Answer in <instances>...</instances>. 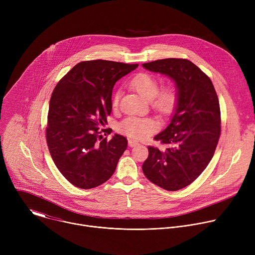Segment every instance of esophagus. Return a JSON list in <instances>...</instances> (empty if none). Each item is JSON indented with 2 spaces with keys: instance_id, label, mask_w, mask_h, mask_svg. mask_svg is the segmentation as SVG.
I'll return each instance as SVG.
<instances>
[{
  "instance_id": "1",
  "label": "esophagus",
  "mask_w": 255,
  "mask_h": 255,
  "mask_svg": "<svg viewBox=\"0 0 255 255\" xmlns=\"http://www.w3.org/2000/svg\"><path fill=\"white\" fill-rule=\"evenodd\" d=\"M138 144H139V142L134 140V139H129L128 140V145H129L130 147H134V146H136V145H138Z\"/></svg>"
}]
</instances>
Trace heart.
I'll return each instance as SVG.
<instances>
[{"mask_svg":"<svg viewBox=\"0 0 255 255\" xmlns=\"http://www.w3.org/2000/svg\"><path fill=\"white\" fill-rule=\"evenodd\" d=\"M130 86L145 100L150 101L154 110L161 116H168L172 113L177 103V95L171 86L159 89L158 81L147 72H140L131 81ZM121 92L116 91L112 97V106L117 108L119 105ZM159 124L156 120L149 117L130 116L125 118L118 125V130L133 138H143L157 130Z\"/></svg>","mask_w":255,"mask_h":255,"instance_id":"b5f03b06","label":"heart"}]
</instances>
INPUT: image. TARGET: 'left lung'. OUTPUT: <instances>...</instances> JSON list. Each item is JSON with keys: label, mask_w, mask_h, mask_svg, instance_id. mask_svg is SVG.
<instances>
[{"label": "left lung", "mask_w": 255, "mask_h": 255, "mask_svg": "<svg viewBox=\"0 0 255 255\" xmlns=\"http://www.w3.org/2000/svg\"><path fill=\"white\" fill-rule=\"evenodd\" d=\"M142 65L171 78L178 90L169 125L154 137L165 149L148 146L142 170L156 186L178 191L193 183L215 153L221 134L219 100L210 78L186 58L158 59Z\"/></svg>", "instance_id": "8db88e82"}]
</instances>
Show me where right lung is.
<instances>
[{"label": "right lung", "mask_w": 255, "mask_h": 255, "mask_svg": "<svg viewBox=\"0 0 255 255\" xmlns=\"http://www.w3.org/2000/svg\"><path fill=\"white\" fill-rule=\"evenodd\" d=\"M137 66L103 59L82 61L56 85L49 102L46 142L56 167L75 187L104 184L126 150L124 136L102 139L105 131L99 130L112 112L115 83Z\"/></svg>", "instance_id": "obj_1"}]
</instances>
